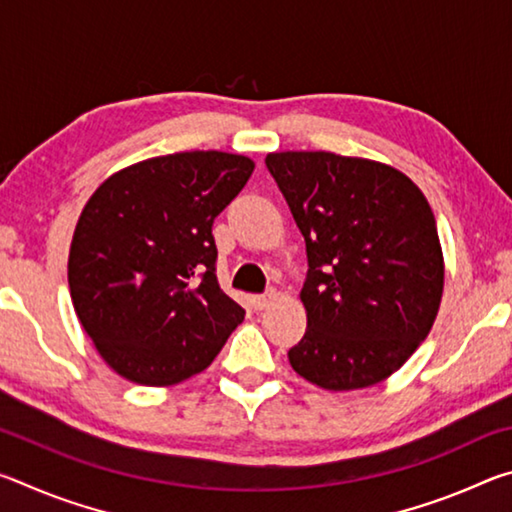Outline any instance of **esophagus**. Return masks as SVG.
I'll return each instance as SVG.
<instances>
[{
    "mask_svg": "<svg viewBox=\"0 0 512 512\" xmlns=\"http://www.w3.org/2000/svg\"><path fill=\"white\" fill-rule=\"evenodd\" d=\"M273 300H275V293H259V296H253V298H250V302H253V307H255L257 311L266 309L268 305H271Z\"/></svg>",
    "mask_w": 512,
    "mask_h": 512,
    "instance_id": "esophagus-1",
    "label": "esophagus"
}]
</instances>
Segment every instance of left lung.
<instances>
[{"mask_svg":"<svg viewBox=\"0 0 512 512\" xmlns=\"http://www.w3.org/2000/svg\"><path fill=\"white\" fill-rule=\"evenodd\" d=\"M307 246V332L291 368L323 391L375 386L427 339L445 287L429 201L391 164L329 151L268 153Z\"/></svg>","mask_w":512,"mask_h":512,"instance_id":"left-lung-1","label":"left lung"}]
</instances>
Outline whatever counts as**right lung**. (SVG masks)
<instances>
[{
    "label": "right lung",
    "instance_id": "right-lung-1",
    "mask_svg": "<svg viewBox=\"0 0 512 512\" xmlns=\"http://www.w3.org/2000/svg\"><path fill=\"white\" fill-rule=\"evenodd\" d=\"M253 169L237 153H169L115 171L88 198L67 282L83 329L119 377L180 384L244 320L216 282L212 223Z\"/></svg>",
    "mask_w": 512,
    "mask_h": 512
}]
</instances>
